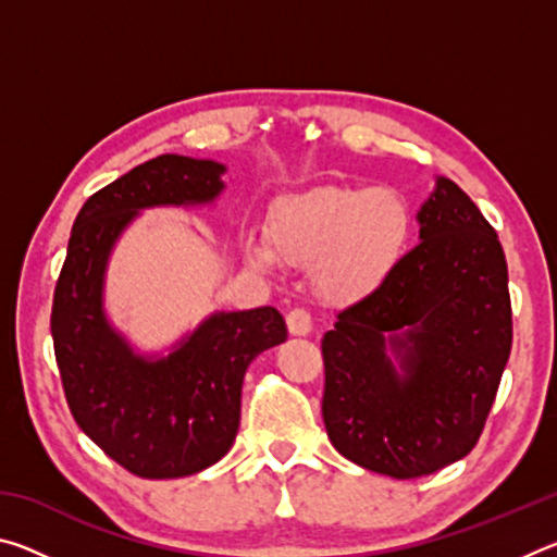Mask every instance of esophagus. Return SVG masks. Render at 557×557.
Here are the masks:
<instances>
[{"instance_id":"1","label":"esophagus","mask_w":557,"mask_h":557,"mask_svg":"<svg viewBox=\"0 0 557 557\" xmlns=\"http://www.w3.org/2000/svg\"><path fill=\"white\" fill-rule=\"evenodd\" d=\"M287 329L292 336H307L312 332V314L307 312V309H292L287 314Z\"/></svg>"}]
</instances>
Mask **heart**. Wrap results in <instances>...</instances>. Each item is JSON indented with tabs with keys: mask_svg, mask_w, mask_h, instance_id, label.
Instances as JSON below:
<instances>
[{
	"mask_svg": "<svg viewBox=\"0 0 557 557\" xmlns=\"http://www.w3.org/2000/svg\"><path fill=\"white\" fill-rule=\"evenodd\" d=\"M412 215L391 188L319 186L287 196L270 213L268 240H245L252 265H317L329 297L351 299L379 289L408 250Z\"/></svg>",
	"mask_w": 557,
	"mask_h": 557,
	"instance_id": "b5f03b06",
	"label": "heart"
}]
</instances>
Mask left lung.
Returning <instances> with one entry per match:
<instances>
[{"label": "left lung", "mask_w": 557, "mask_h": 557, "mask_svg": "<svg viewBox=\"0 0 557 557\" xmlns=\"http://www.w3.org/2000/svg\"><path fill=\"white\" fill-rule=\"evenodd\" d=\"M418 221L420 243L322 338L329 440L395 479L474 449L513 342L504 248L476 203L440 176Z\"/></svg>", "instance_id": "1"}]
</instances>
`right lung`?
Here are the masks:
<instances>
[{"instance_id": "1", "label": "right lung", "mask_w": 557, "mask_h": 557, "mask_svg": "<svg viewBox=\"0 0 557 557\" xmlns=\"http://www.w3.org/2000/svg\"><path fill=\"white\" fill-rule=\"evenodd\" d=\"M225 166L162 154L83 203L53 292L51 336L65 400L78 428L145 479L196 474L231 449L240 425L243 375L252 358L287 338L275 307L206 319L166 358H145L108 324L102 275L137 211L209 203Z\"/></svg>"}]
</instances>
